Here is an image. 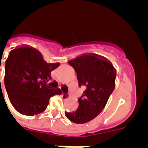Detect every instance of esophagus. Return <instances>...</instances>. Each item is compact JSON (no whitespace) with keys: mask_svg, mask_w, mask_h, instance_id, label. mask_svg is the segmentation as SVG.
I'll return each instance as SVG.
<instances>
[{"mask_svg":"<svg viewBox=\"0 0 148 148\" xmlns=\"http://www.w3.org/2000/svg\"><path fill=\"white\" fill-rule=\"evenodd\" d=\"M62 96L64 99H68L70 97V93H62Z\"/></svg>","mask_w":148,"mask_h":148,"instance_id":"esophagus-1","label":"esophagus"}]
</instances>
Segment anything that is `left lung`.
Wrapping results in <instances>:
<instances>
[{
  "label": "left lung",
  "instance_id": "obj_1",
  "mask_svg": "<svg viewBox=\"0 0 148 148\" xmlns=\"http://www.w3.org/2000/svg\"><path fill=\"white\" fill-rule=\"evenodd\" d=\"M77 74L79 87L85 88L75 112L65 113L72 122L84 124L103 110L116 85V72L113 64L94 54H85L68 61Z\"/></svg>",
  "mask_w": 148,
  "mask_h": 148
}]
</instances>
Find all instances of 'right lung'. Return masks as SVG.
I'll return each instance as SVG.
<instances>
[{"mask_svg": "<svg viewBox=\"0 0 148 148\" xmlns=\"http://www.w3.org/2000/svg\"><path fill=\"white\" fill-rule=\"evenodd\" d=\"M59 65L47 63L38 50L29 47L10 51L5 63L4 85L10 102L18 113L26 116L42 113L52 96L61 95L59 88L47 86L51 72Z\"/></svg>", "mask_w": 148, "mask_h": 148, "instance_id": "add662e5", "label": "right lung"}]
</instances>
